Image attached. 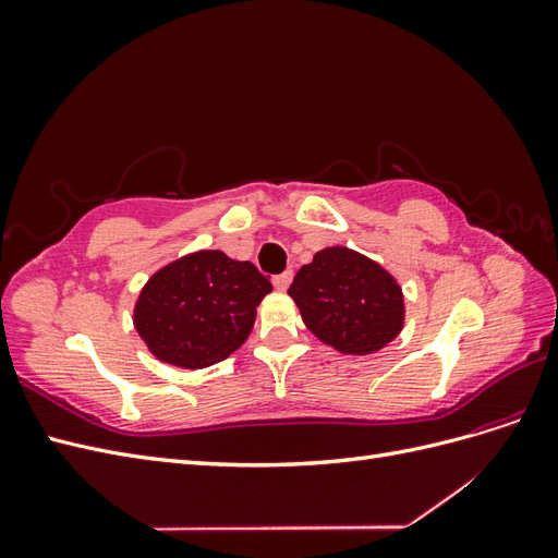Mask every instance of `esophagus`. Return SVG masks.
Returning <instances> with one entry per match:
<instances>
[{"label":"esophagus","mask_w":558,"mask_h":558,"mask_svg":"<svg viewBox=\"0 0 558 558\" xmlns=\"http://www.w3.org/2000/svg\"><path fill=\"white\" fill-rule=\"evenodd\" d=\"M291 281H293V272H291V269H286V272L272 277V283H275L277 291H286V289H289Z\"/></svg>","instance_id":"obj_1"}]
</instances>
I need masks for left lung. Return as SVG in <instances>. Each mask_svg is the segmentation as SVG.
Listing matches in <instances>:
<instances>
[{
	"mask_svg": "<svg viewBox=\"0 0 558 558\" xmlns=\"http://www.w3.org/2000/svg\"><path fill=\"white\" fill-rule=\"evenodd\" d=\"M289 295L305 326L342 353H375L402 330V291L381 265L330 246L302 265Z\"/></svg>",
	"mask_w": 558,
	"mask_h": 558,
	"instance_id": "1",
	"label": "left lung"
}]
</instances>
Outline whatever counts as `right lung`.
<instances>
[{
    "instance_id": "1",
    "label": "right lung",
    "mask_w": 558,
    "mask_h": 558,
    "mask_svg": "<svg viewBox=\"0 0 558 558\" xmlns=\"http://www.w3.org/2000/svg\"><path fill=\"white\" fill-rule=\"evenodd\" d=\"M269 291L272 283L253 263L197 251L148 279L134 326L160 361L207 367L242 347Z\"/></svg>"
}]
</instances>
